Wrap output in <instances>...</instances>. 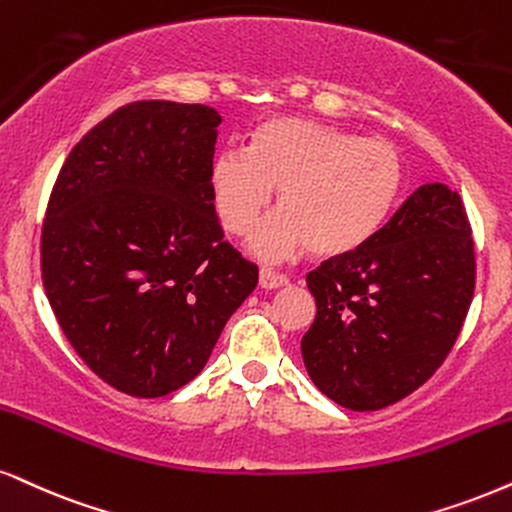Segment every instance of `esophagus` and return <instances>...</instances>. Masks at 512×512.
<instances>
[{
  "label": "esophagus",
  "mask_w": 512,
  "mask_h": 512,
  "mask_svg": "<svg viewBox=\"0 0 512 512\" xmlns=\"http://www.w3.org/2000/svg\"><path fill=\"white\" fill-rule=\"evenodd\" d=\"M289 282L287 275L282 273H275V270L270 268H261V273H258V285L263 289H277V287H285Z\"/></svg>",
  "instance_id": "1"
}]
</instances>
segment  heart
Listing matches in <instances>:
<instances>
[{
  "mask_svg": "<svg viewBox=\"0 0 512 512\" xmlns=\"http://www.w3.org/2000/svg\"><path fill=\"white\" fill-rule=\"evenodd\" d=\"M211 194L220 223L246 235L273 201L282 211L251 237L261 258L304 249L344 256L380 230L403 187V156L391 142L301 118H270L249 149L223 147L211 163Z\"/></svg>",
  "mask_w": 512,
  "mask_h": 512,
  "instance_id": "obj_1",
  "label": "heart"
}]
</instances>
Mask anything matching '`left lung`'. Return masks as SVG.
I'll use <instances>...</instances> for the list:
<instances>
[{
  "instance_id": "left-lung-1",
  "label": "left lung",
  "mask_w": 512,
  "mask_h": 512,
  "mask_svg": "<svg viewBox=\"0 0 512 512\" xmlns=\"http://www.w3.org/2000/svg\"><path fill=\"white\" fill-rule=\"evenodd\" d=\"M458 192L415 189L363 246L306 275L315 320L301 339L327 399L380 410L446 361L475 294V242Z\"/></svg>"
}]
</instances>
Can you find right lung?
<instances>
[{"label":"right lung","mask_w":512,"mask_h":512,"mask_svg":"<svg viewBox=\"0 0 512 512\" xmlns=\"http://www.w3.org/2000/svg\"><path fill=\"white\" fill-rule=\"evenodd\" d=\"M220 121L204 104L121 106L54 182L44 292L75 353L123 394L156 399L192 382L258 285L213 206Z\"/></svg>","instance_id":"right-lung-1"}]
</instances>
